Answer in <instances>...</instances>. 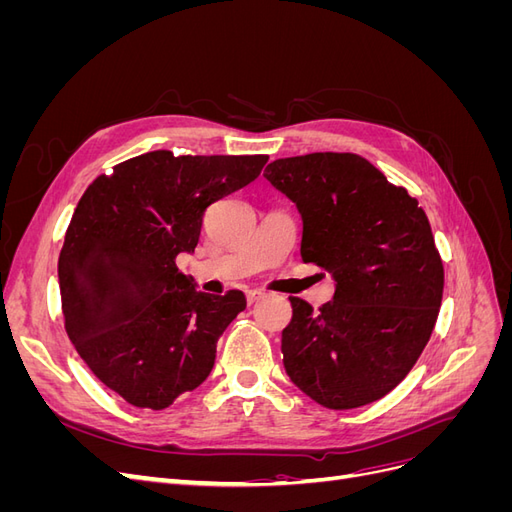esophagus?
<instances>
[{
  "label": "esophagus",
  "mask_w": 512,
  "mask_h": 512,
  "mask_svg": "<svg viewBox=\"0 0 512 512\" xmlns=\"http://www.w3.org/2000/svg\"><path fill=\"white\" fill-rule=\"evenodd\" d=\"M262 297H265V292H262V290H250V292H247V303L254 305V303L260 301Z\"/></svg>",
  "instance_id": "obj_1"
}]
</instances>
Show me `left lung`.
Instances as JSON below:
<instances>
[{
  "label": "left lung",
  "mask_w": 512,
  "mask_h": 512,
  "mask_svg": "<svg viewBox=\"0 0 512 512\" xmlns=\"http://www.w3.org/2000/svg\"><path fill=\"white\" fill-rule=\"evenodd\" d=\"M265 177L299 207L303 262L337 282L318 312L290 297V380L331 410L382 399L410 374L442 305L444 267L423 207L356 153L282 158Z\"/></svg>",
  "instance_id": "left-lung-1"
}]
</instances>
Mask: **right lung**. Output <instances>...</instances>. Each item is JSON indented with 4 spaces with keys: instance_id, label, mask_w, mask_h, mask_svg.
I'll return each mask as SVG.
<instances>
[{
    "instance_id": "right-lung-1",
    "label": "right lung",
    "mask_w": 512,
    "mask_h": 512,
    "mask_svg": "<svg viewBox=\"0 0 512 512\" xmlns=\"http://www.w3.org/2000/svg\"><path fill=\"white\" fill-rule=\"evenodd\" d=\"M267 160L149 151L100 175L76 205L57 265L64 327L91 374L128 404L164 410L211 374L245 297L196 290L177 256L194 252L207 207Z\"/></svg>"
}]
</instances>
